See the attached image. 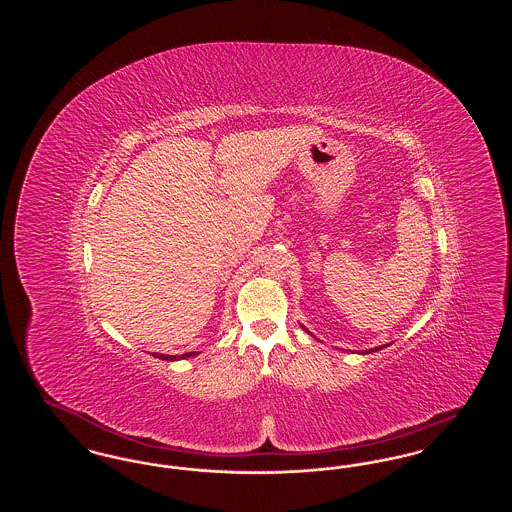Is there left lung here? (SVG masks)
Returning a JSON list of instances; mask_svg holds the SVG:
<instances>
[{
  "instance_id": "1",
  "label": "left lung",
  "mask_w": 512,
  "mask_h": 512,
  "mask_svg": "<svg viewBox=\"0 0 512 512\" xmlns=\"http://www.w3.org/2000/svg\"><path fill=\"white\" fill-rule=\"evenodd\" d=\"M378 349H382V347H374V349H370V351H378ZM370 351H366V353H370Z\"/></svg>"
}]
</instances>
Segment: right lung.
<instances>
[{
	"label": "right lung",
	"instance_id": "right-lung-1",
	"mask_svg": "<svg viewBox=\"0 0 512 512\" xmlns=\"http://www.w3.org/2000/svg\"><path fill=\"white\" fill-rule=\"evenodd\" d=\"M194 353H184V355H180V357H172V355H155V357H159V359H163V361H178V359H186V357H192Z\"/></svg>",
	"mask_w": 512,
	"mask_h": 512
}]
</instances>
